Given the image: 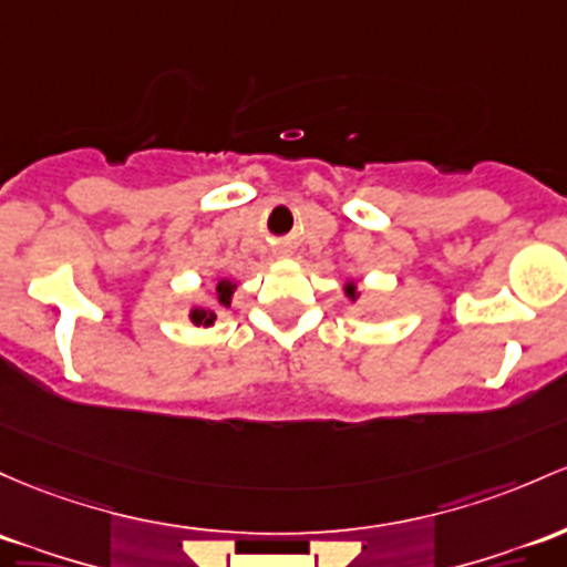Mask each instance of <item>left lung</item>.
I'll return each mask as SVG.
<instances>
[{"mask_svg": "<svg viewBox=\"0 0 567 567\" xmlns=\"http://www.w3.org/2000/svg\"><path fill=\"white\" fill-rule=\"evenodd\" d=\"M344 293L350 296V301H354V298H358V288H354V282L347 285V290H344Z\"/></svg>", "mask_w": 567, "mask_h": 567, "instance_id": "8db88e82", "label": "left lung"}]
</instances>
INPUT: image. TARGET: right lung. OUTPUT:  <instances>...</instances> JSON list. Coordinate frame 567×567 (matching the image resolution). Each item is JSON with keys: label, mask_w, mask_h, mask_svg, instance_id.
<instances>
[{"label": "right lung", "mask_w": 567, "mask_h": 567, "mask_svg": "<svg viewBox=\"0 0 567 567\" xmlns=\"http://www.w3.org/2000/svg\"><path fill=\"white\" fill-rule=\"evenodd\" d=\"M236 285L231 279H220L215 288V307L209 303V307H193L190 309V322L193 326H202V328H209L215 326L217 320V309H228L231 307V296H234Z\"/></svg>", "instance_id": "add662e5"}]
</instances>
